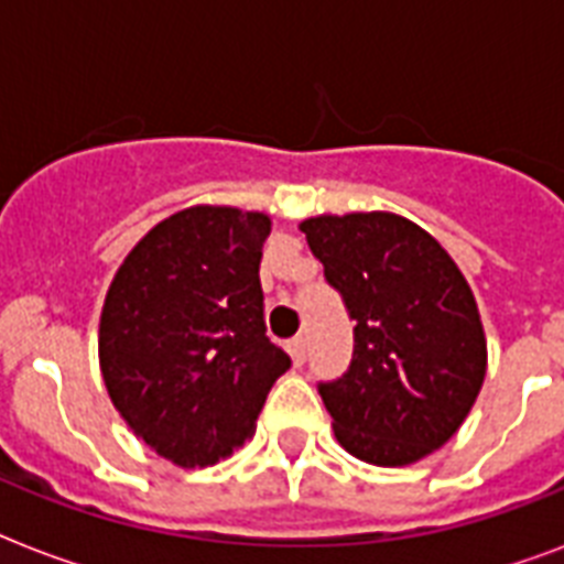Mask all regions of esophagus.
<instances>
[{
    "label": "esophagus",
    "instance_id": "1",
    "mask_svg": "<svg viewBox=\"0 0 564 564\" xmlns=\"http://www.w3.org/2000/svg\"><path fill=\"white\" fill-rule=\"evenodd\" d=\"M286 351H290V357L295 366H301V362L307 360V343H304V336H295V339H290Z\"/></svg>",
    "mask_w": 564,
    "mask_h": 564
}]
</instances>
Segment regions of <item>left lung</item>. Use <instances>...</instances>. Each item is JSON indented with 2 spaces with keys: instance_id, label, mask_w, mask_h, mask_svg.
<instances>
[{
  "instance_id": "left-lung-1",
  "label": "left lung",
  "mask_w": 564,
  "mask_h": 564,
  "mask_svg": "<svg viewBox=\"0 0 564 564\" xmlns=\"http://www.w3.org/2000/svg\"><path fill=\"white\" fill-rule=\"evenodd\" d=\"M301 230L354 322L348 371L318 380L339 445L371 465L424 459L459 430L486 377L471 286L394 213L318 216Z\"/></svg>"
}]
</instances>
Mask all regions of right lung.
Wrapping results in <instances>:
<instances>
[{"label": "right lung", "mask_w": 564, "mask_h": 564, "mask_svg": "<svg viewBox=\"0 0 564 564\" xmlns=\"http://www.w3.org/2000/svg\"><path fill=\"white\" fill-rule=\"evenodd\" d=\"M263 213L198 204L154 225L119 265L99 325L101 377L128 427L181 468L254 433L290 354L265 336Z\"/></svg>", "instance_id": "right-lung-1"}]
</instances>
